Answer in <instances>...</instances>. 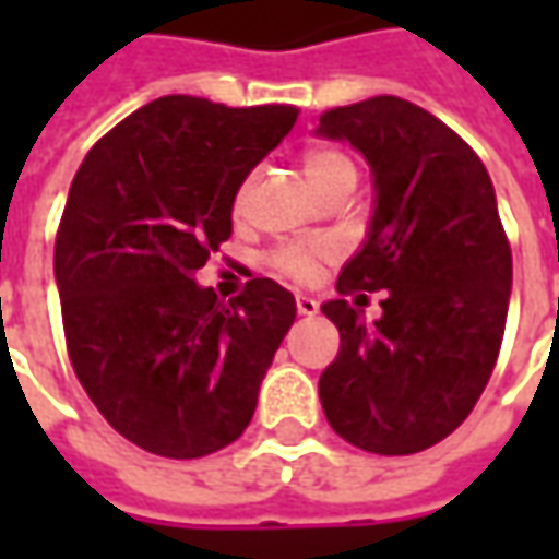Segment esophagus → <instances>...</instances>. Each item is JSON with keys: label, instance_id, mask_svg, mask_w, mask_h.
Returning <instances> with one entry per match:
<instances>
[{"label": "esophagus", "instance_id": "obj_1", "mask_svg": "<svg viewBox=\"0 0 559 559\" xmlns=\"http://www.w3.org/2000/svg\"><path fill=\"white\" fill-rule=\"evenodd\" d=\"M295 308H298L301 317H313V313L320 311V305L313 301L311 295H298V298H295Z\"/></svg>", "mask_w": 559, "mask_h": 559}]
</instances>
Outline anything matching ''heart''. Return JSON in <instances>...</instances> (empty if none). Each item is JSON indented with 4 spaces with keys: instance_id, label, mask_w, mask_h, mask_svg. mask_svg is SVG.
Returning a JSON list of instances; mask_svg holds the SVG:
<instances>
[{
    "instance_id": "heart-1",
    "label": "heart",
    "mask_w": 559,
    "mask_h": 559,
    "mask_svg": "<svg viewBox=\"0 0 559 559\" xmlns=\"http://www.w3.org/2000/svg\"><path fill=\"white\" fill-rule=\"evenodd\" d=\"M301 167L308 174V180L317 192L330 189L335 183H355L357 180V164L355 158L342 148V145H333V142H313L301 152ZM242 204V189L236 192V207ZM333 248L320 239H311V242H286V246L273 248L270 251V267L289 280H313V273L320 267L323 258H330Z\"/></svg>"
}]
</instances>
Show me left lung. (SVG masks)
<instances>
[{
  "mask_svg": "<svg viewBox=\"0 0 559 559\" xmlns=\"http://www.w3.org/2000/svg\"><path fill=\"white\" fill-rule=\"evenodd\" d=\"M317 133L352 142L376 186L370 236L338 273L342 298L320 308L342 338L320 376L323 414L360 451L417 454L469 417L501 352L513 258L495 186L479 155L407 98L330 108ZM355 290L390 292L370 328L344 301Z\"/></svg>",
  "mask_w": 559,
  "mask_h": 559,
  "instance_id": "1",
  "label": "left lung"
}]
</instances>
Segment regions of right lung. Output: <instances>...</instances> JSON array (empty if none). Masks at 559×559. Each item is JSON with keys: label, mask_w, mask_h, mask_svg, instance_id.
I'll return each instance as SVG.
<instances>
[{"label": "right lung", "mask_w": 559, "mask_h": 559, "mask_svg": "<svg viewBox=\"0 0 559 559\" xmlns=\"http://www.w3.org/2000/svg\"><path fill=\"white\" fill-rule=\"evenodd\" d=\"M295 118V105L164 96L76 170L55 236L68 357L98 414L148 454L192 461L239 439L295 323L292 292L267 276L229 305L192 280L229 239L242 180Z\"/></svg>", "instance_id": "obj_1"}]
</instances>
